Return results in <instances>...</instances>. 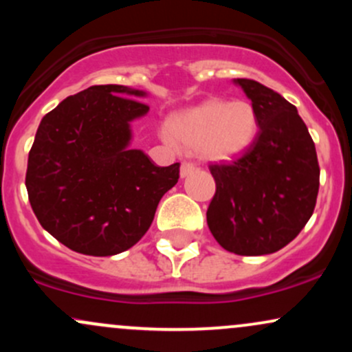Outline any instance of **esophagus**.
<instances>
[{
    "mask_svg": "<svg viewBox=\"0 0 352 352\" xmlns=\"http://www.w3.org/2000/svg\"><path fill=\"white\" fill-rule=\"evenodd\" d=\"M193 170H195V165L190 164V162H184V164H182V167H180V175L182 177H187Z\"/></svg>",
    "mask_w": 352,
    "mask_h": 352,
    "instance_id": "34e87169",
    "label": "esophagus"
}]
</instances>
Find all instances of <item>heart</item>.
Here are the masks:
<instances>
[{
    "label": "heart",
    "mask_w": 352,
    "mask_h": 352,
    "mask_svg": "<svg viewBox=\"0 0 352 352\" xmlns=\"http://www.w3.org/2000/svg\"><path fill=\"white\" fill-rule=\"evenodd\" d=\"M168 131L185 151L199 152L212 162H230L252 145L256 135V112L248 100L208 99L173 116Z\"/></svg>",
    "instance_id": "obj_1"
}]
</instances>
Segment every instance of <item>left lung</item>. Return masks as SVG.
Listing matches in <instances>:
<instances>
[{
  "label": "left lung",
  "mask_w": 352,
  "mask_h": 352,
  "mask_svg": "<svg viewBox=\"0 0 352 352\" xmlns=\"http://www.w3.org/2000/svg\"><path fill=\"white\" fill-rule=\"evenodd\" d=\"M252 100L258 134L240 159L210 165L217 190L207 223L227 252L281 250L313 215L319 190L316 147L296 107L253 79H235Z\"/></svg>",
  "instance_id": "1"
}]
</instances>
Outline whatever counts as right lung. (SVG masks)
<instances>
[{
    "label": "right lung",
    "mask_w": 352,
    "mask_h": 352,
    "mask_svg": "<svg viewBox=\"0 0 352 352\" xmlns=\"http://www.w3.org/2000/svg\"><path fill=\"white\" fill-rule=\"evenodd\" d=\"M131 95V98H125ZM117 84L69 96L43 117L28 157L26 188L41 227L72 252L111 256L134 246L180 164L159 167L131 148V122L148 106Z\"/></svg>",
    "instance_id": "right-lung-1"
}]
</instances>
